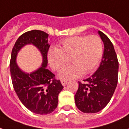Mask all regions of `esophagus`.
Returning a JSON list of instances; mask_svg holds the SVG:
<instances>
[{
  "instance_id": "esophagus-1",
  "label": "esophagus",
  "mask_w": 129,
  "mask_h": 129,
  "mask_svg": "<svg viewBox=\"0 0 129 129\" xmlns=\"http://www.w3.org/2000/svg\"><path fill=\"white\" fill-rule=\"evenodd\" d=\"M61 84H62L63 86H66L67 84V83H68V81L65 80H61Z\"/></svg>"
}]
</instances>
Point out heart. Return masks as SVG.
<instances>
[{"label": "heart", "instance_id": "obj_1", "mask_svg": "<svg viewBox=\"0 0 129 129\" xmlns=\"http://www.w3.org/2000/svg\"><path fill=\"white\" fill-rule=\"evenodd\" d=\"M103 43L97 35L72 36L64 39L57 49H52L48 59L55 71L59 72L68 63L72 66L63 69L59 75L63 80L78 78L91 73L96 68L103 54Z\"/></svg>", "mask_w": 129, "mask_h": 129}]
</instances>
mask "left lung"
Listing matches in <instances>:
<instances>
[{"label": "left lung", "instance_id": "8db88e82", "mask_svg": "<svg viewBox=\"0 0 129 129\" xmlns=\"http://www.w3.org/2000/svg\"><path fill=\"white\" fill-rule=\"evenodd\" d=\"M104 45V52L100 67L91 77L78 82L74 96L76 105L81 112L96 113L110 102L116 88L118 61L113 44L106 34L99 31Z\"/></svg>", "mask_w": 129, "mask_h": 129}]
</instances>
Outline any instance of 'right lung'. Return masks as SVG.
<instances>
[{
    "label": "right lung",
    "instance_id": "add662e5",
    "mask_svg": "<svg viewBox=\"0 0 129 129\" xmlns=\"http://www.w3.org/2000/svg\"><path fill=\"white\" fill-rule=\"evenodd\" d=\"M49 34L33 29L19 36L12 49L10 72L13 86L19 99L25 108L38 114L53 112L58 104V95L63 88L60 80L47 69V54L50 45ZM36 46L43 55L42 66L36 71L26 74L21 71L15 62L17 52L25 44Z\"/></svg>",
    "mask_w": 129,
    "mask_h": 129
}]
</instances>
